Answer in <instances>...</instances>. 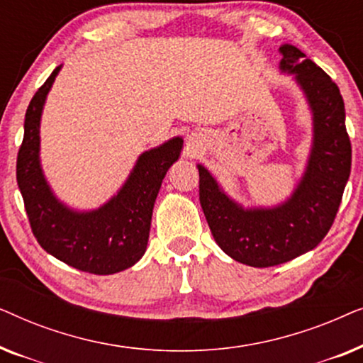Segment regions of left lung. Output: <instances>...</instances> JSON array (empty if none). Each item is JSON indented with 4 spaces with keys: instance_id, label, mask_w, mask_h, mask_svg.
<instances>
[{
    "instance_id": "obj_1",
    "label": "left lung",
    "mask_w": 363,
    "mask_h": 363,
    "mask_svg": "<svg viewBox=\"0 0 363 363\" xmlns=\"http://www.w3.org/2000/svg\"><path fill=\"white\" fill-rule=\"evenodd\" d=\"M281 71L296 76L312 111L314 138L304 175L287 201L272 208H242L221 190L205 167L200 203L218 246L252 267L287 262L314 250L329 233L350 175L352 147L339 87L291 44H282Z\"/></svg>"
}]
</instances>
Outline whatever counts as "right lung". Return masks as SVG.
Returning <instances> with one entry per match:
<instances>
[{
  "instance_id": "obj_1",
  "label": "right lung",
  "mask_w": 363,
  "mask_h": 363,
  "mask_svg": "<svg viewBox=\"0 0 363 363\" xmlns=\"http://www.w3.org/2000/svg\"><path fill=\"white\" fill-rule=\"evenodd\" d=\"M59 69L28 106L16 160L18 186L33 235L44 251L79 271L113 274L135 264L145 252L158 190L180 157L183 140L175 137L142 153L117 195L99 210H71L54 196L39 162V123Z\"/></svg>"
}]
</instances>
